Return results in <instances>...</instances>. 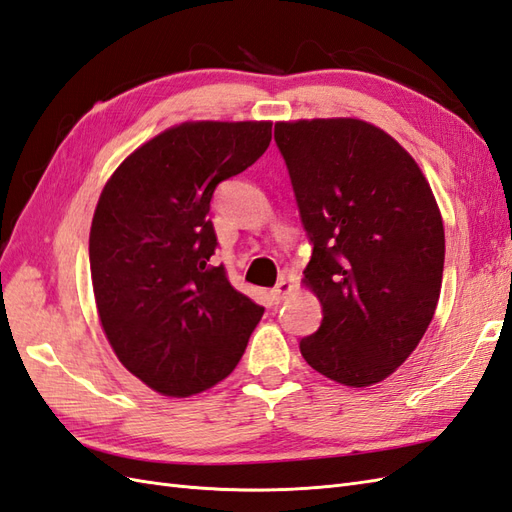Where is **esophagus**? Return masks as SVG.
<instances>
[{"label":"esophagus","mask_w":512,"mask_h":512,"mask_svg":"<svg viewBox=\"0 0 512 512\" xmlns=\"http://www.w3.org/2000/svg\"><path fill=\"white\" fill-rule=\"evenodd\" d=\"M292 292H294V285H292L290 281H287V279H281V281L270 290V298L274 300V303L279 305V303H283V300H285L287 296H290Z\"/></svg>","instance_id":"1"}]
</instances>
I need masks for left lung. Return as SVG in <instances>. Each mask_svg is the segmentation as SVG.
<instances>
[{
  "label": "left lung",
  "mask_w": 512,
  "mask_h": 512,
  "mask_svg": "<svg viewBox=\"0 0 512 512\" xmlns=\"http://www.w3.org/2000/svg\"><path fill=\"white\" fill-rule=\"evenodd\" d=\"M274 140L313 246L305 285L322 305L300 355L335 383H381L435 316L445 259L435 196L413 157L365 121L277 123Z\"/></svg>",
  "instance_id": "1"
}]
</instances>
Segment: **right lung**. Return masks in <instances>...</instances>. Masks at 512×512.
Instances as JSON below:
<instances>
[{"mask_svg": "<svg viewBox=\"0 0 512 512\" xmlns=\"http://www.w3.org/2000/svg\"><path fill=\"white\" fill-rule=\"evenodd\" d=\"M272 123H181L116 168L90 227V274L103 331L144 385L188 398L227 378L264 307L227 279L209 203L253 166Z\"/></svg>", "mask_w": 512, "mask_h": 512, "instance_id": "add662e5", "label": "right lung"}]
</instances>
